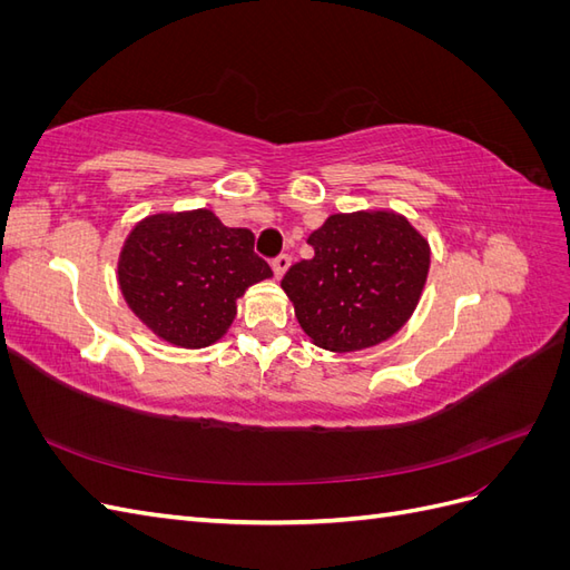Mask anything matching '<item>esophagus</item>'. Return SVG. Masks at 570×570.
Listing matches in <instances>:
<instances>
[{
  "label": "esophagus",
  "mask_w": 570,
  "mask_h": 570,
  "mask_svg": "<svg viewBox=\"0 0 570 570\" xmlns=\"http://www.w3.org/2000/svg\"><path fill=\"white\" fill-rule=\"evenodd\" d=\"M271 266H273V273H275V278H281V275L289 268V256L287 254H278L271 262Z\"/></svg>",
  "instance_id": "esophagus-1"
}]
</instances>
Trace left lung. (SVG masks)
I'll return each mask as SVG.
<instances>
[{"label":"left lung","mask_w":570,"mask_h":570,"mask_svg":"<svg viewBox=\"0 0 570 570\" xmlns=\"http://www.w3.org/2000/svg\"><path fill=\"white\" fill-rule=\"evenodd\" d=\"M306 243L314 256L292 264L281 285L314 344L356 352L400 331L430 266L428 243L404 216L335 214Z\"/></svg>","instance_id":"left-lung-1"}]
</instances>
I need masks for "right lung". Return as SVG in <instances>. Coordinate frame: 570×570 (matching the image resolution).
I'll return each instance as SVG.
<instances>
[{"instance_id": "1", "label": "right lung", "mask_w": 570, "mask_h": 570, "mask_svg": "<svg viewBox=\"0 0 570 570\" xmlns=\"http://www.w3.org/2000/svg\"><path fill=\"white\" fill-rule=\"evenodd\" d=\"M273 271L254 235L226 228L206 209L137 223L118 258V285L132 314L178 347L214 344L235 318V302Z\"/></svg>"}]
</instances>
